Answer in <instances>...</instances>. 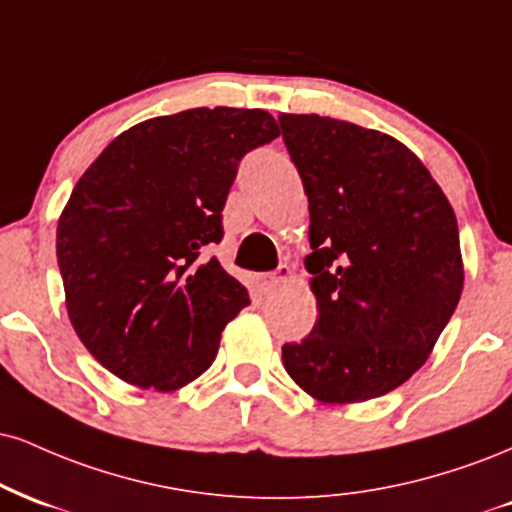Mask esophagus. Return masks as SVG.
I'll list each match as a JSON object with an SVG mask.
<instances>
[{
  "label": "esophagus",
  "mask_w": 512,
  "mask_h": 512,
  "mask_svg": "<svg viewBox=\"0 0 512 512\" xmlns=\"http://www.w3.org/2000/svg\"><path fill=\"white\" fill-rule=\"evenodd\" d=\"M288 276H291V267H288V264H279V269H276V272L262 276V291L272 293L279 283L288 281Z\"/></svg>",
  "instance_id": "34e87169"
}]
</instances>
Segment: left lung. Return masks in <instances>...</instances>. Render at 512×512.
Instances as JSON below:
<instances>
[{
    "instance_id": "left-lung-1",
    "label": "left lung",
    "mask_w": 512,
    "mask_h": 512,
    "mask_svg": "<svg viewBox=\"0 0 512 512\" xmlns=\"http://www.w3.org/2000/svg\"><path fill=\"white\" fill-rule=\"evenodd\" d=\"M310 202L305 257L317 322L281 348L291 379L322 403L398 389L427 362L463 293L455 212L391 135L319 114H281Z\"/></svg>"
}]
</instances>
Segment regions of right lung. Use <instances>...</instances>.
Segmentation results:
<instances>
[{"instance_id": "1", "label": "right lung", "mask_w": 512, "mask_h": 512, "mask_svg": "<svg viewBox=\"0 0 512 512\" xmlns=\"http://www.w3.org/2000/svg\"><path fill=\"white\" fill-rule=\"evenodd\" d=\"M274 138L264 109H188L123 131L80 176L57 226L66 310L126 384L176 391L197 379L250 305L207 245L224 238L240 159Z\"/></svg>"}]
</instances>
